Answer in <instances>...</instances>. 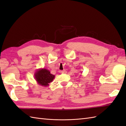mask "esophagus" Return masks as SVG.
<instances>
[{
  "label": "esophagus",
  "instance_id": "esophagus-1",
  "mask_svg": "<svg viewBox=\"0 0 126 126\" xmlns=\"http://www.w3.org/2000/svg\"><path fill=\"white\" fill-rule=\"evenodd\" d=\"M61 73H62L63 74H66V73H67V71L66 70H65V69H64V70H63L62 71H61Z\"/></svg>",
  "mask_w": 126,
  "mask_h": 126
}]
</instances>
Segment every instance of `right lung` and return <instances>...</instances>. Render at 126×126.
Listing matches in <instances>:
<instances>
[{
	"instance_id": "obj_1",
	"label": "right lung",
	"mask_w": 126,
	"mask_h": 126,
	"mask_svg": "<svg viewBox=\"0 0 126 126\" xmlns=\"http://www.w3.org/2000/svg\"><path fill=\"white\" fill-rule=\"evenodd\" d=\"M34 79L38 85L42 86L47 87L55 78V75L46 68H39L37 69L34 73Z\"/></svg>"
}]
</instances>
